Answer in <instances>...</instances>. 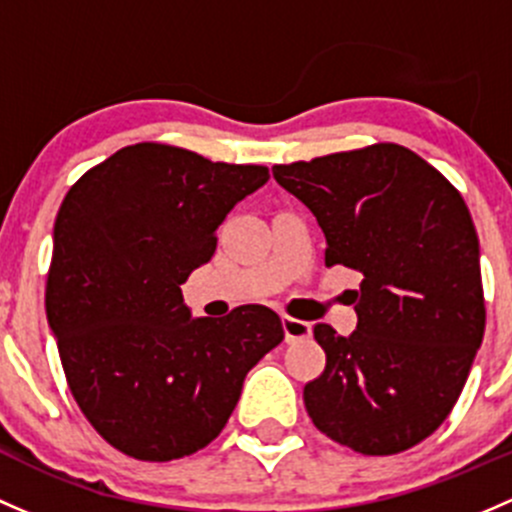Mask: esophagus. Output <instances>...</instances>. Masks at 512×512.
<instances>
[{
  "label": "esophagus",
  "instance_id": "1",
  "mask_svg": "<svg viewBox=\"0 0 512 512\" xmlns=\"http://www.w3.org/2000/svg\"><path fill=\"white\" fill-rule=\"evenodd\" d=\"M283 333H286V340H303V337H310L313 333V325L305 323V320H295V318H283Z\"/></svg>",
  "mask_w": 512,
  "mask_h": 512
}]
</instances>
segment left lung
<instances>
[{"instance_id":"8db88e82","label":"left lung","mask_w":512,"mask_h":512,"mask_svg":"<svg viewBox=\"0 0 512 512\" xmlns=\"http://www.w3.org/2000/svg\"><path fill=\"white\" fill-rule=\"evenodd\" d=\"M325 234V266L362 273L357 328L315 325L325 370L303 399L325 436L365 456L407 451L451 414L486 330L481 251L456 187L394 142L276 165Z\"/></svg>"}]
</instances>
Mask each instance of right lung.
Instances as JSON below:
<instances>
[{"label": "right lung", "mask_w": 512, "mask_h": 512, "mask_svg": "<svg viewBox=\"0 0 512 512\" xmlns=\"http://www.w3.org/2000/svg\"><path fill=\"white\" fill-rule=\"evenodd\" d=\"M266 182L261 165L138 142L68 189L46 318L73 399L118 451L172 461L212 444L246 374L283 340L271 308L194 318L179 288L214 256L226 214Z\"/></svg>", "instance_id": "1"}]
</instances>
